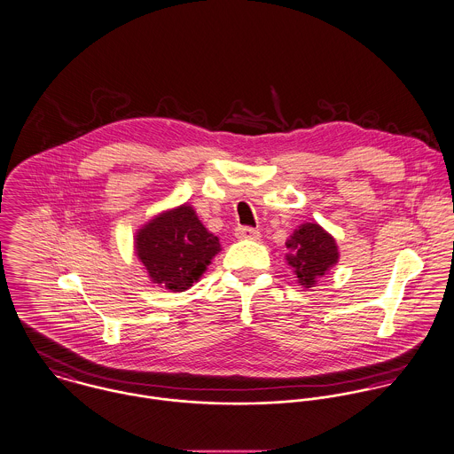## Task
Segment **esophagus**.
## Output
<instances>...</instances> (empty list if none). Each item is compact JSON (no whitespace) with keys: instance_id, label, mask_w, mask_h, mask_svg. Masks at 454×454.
Listing matches in <instances>:
<instances>
[{"instance_id":"1","label":"esophagus","mask_w":454,"mask_h":454,"mask_svg":"<svg viewBox=\"0 0 454 454\" xmlns=\"http://www.w3.org/2000/svg\"><path fill=\"white\" fill-rule=\"evenodd\" d=\"M235 235H237V239H240V240H257V239H259V230L251 228V226H239Z\"/></svg>"}]
</instances>
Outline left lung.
Returning a JSON list of instances; mask_svg holds the SVG:
<instances>
[{
	"label": "left lung",
	"instance_id": "1",
	"mask_svg": "<svg viewBox=\"0 0 454 454\" xmlns=\"http://www.w3.org/2000/svg\"><path fill=\"white\" fill-rule=\"evenodd\" d=\"M287 249H291L287 261L304 287H313L317 278L325 275L340 257L336 240L313 223H306L294 231L287 240Z\"/></svg>",
	"mask_w": 454,
	"mask_h": 454
}]
</instances>
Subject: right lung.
Returning a JSON list of instances; mask_svg holds the SVG:
<instances>
[{
  "mask_svg": "<svg viewBox=\"0 0 454 454\" xmlns=\"http://www.w3.org/2000/svg\"><path fill=\"white\" fill-rule=\"evenodd\" d=\"M136 251L154 284L181 293L202 277L221 246L193 207L181 205L160 214L137 233Z\"/></svg>",
  "mask_w": 454,
  "mask_h": 454,
  "instance_id": "add662e5",
  "label": "right lung"
}]
</instances>
